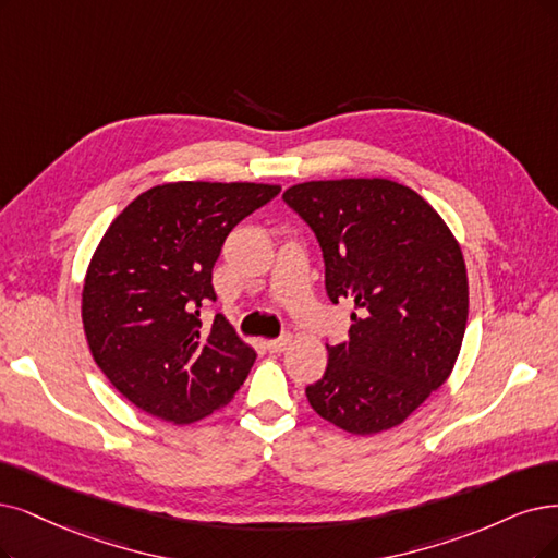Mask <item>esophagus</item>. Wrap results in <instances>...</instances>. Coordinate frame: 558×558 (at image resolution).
Returning <instances> with one entry per match:
<instances>
[{
  "instance_id": "obj_1",
  "label": "esophagus",
  "mask_w": 558,
  "mask_h": 558,
  "mask_svg": "<svg viewBox=\"0 0 558 558\" xmlns=\"http://www.w3.org/2000/svg\"><path fill=\"white\" fill-rule=\"evenodd\" d=\"M287 347H290V338H276V340H266V349H268V352H274V354H280V352H284Z\"/></svg>"
}]
</instances>
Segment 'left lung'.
Masks as SVG:
<instances>
[{
  "instance_id": "obj_1",
  "label": "left lung",
  "mask_w": 558,
  "mask_h": 558,
  "mask_svg": "<svg viewBox=\"0 0 558 558\" xmlns=\"http://www.w3.org/2000/svg\"><path fill=\"white\" fill-rule=\"evenodd\" d=\"M282 199L317 236L328 299L359 307L307 402L352 435L400 425L460 354L469 287L458 241L418 193L388 179L307 181Z\"/></svg>"
}]
</instances>
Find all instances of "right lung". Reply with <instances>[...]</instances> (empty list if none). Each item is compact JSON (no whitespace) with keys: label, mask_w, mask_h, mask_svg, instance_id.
<instances>
[{"label":"right lung","mask_w":558,"mask_h":558,"mask_svg":"<svg viewBox=\"0 0 558 558\" xmlns=\"http://www.w3.org/2000/svg\"><path fill=\"white\" fill-rule=\"evenodd\" d=\"M280 193L266 183H162L108 227L82 290L96 365L147 414L193 423L234 398L257 359L216 303L214 264L234 227Z\"/></svg>","instance_id":"right-lung-1"}]
</instances>
